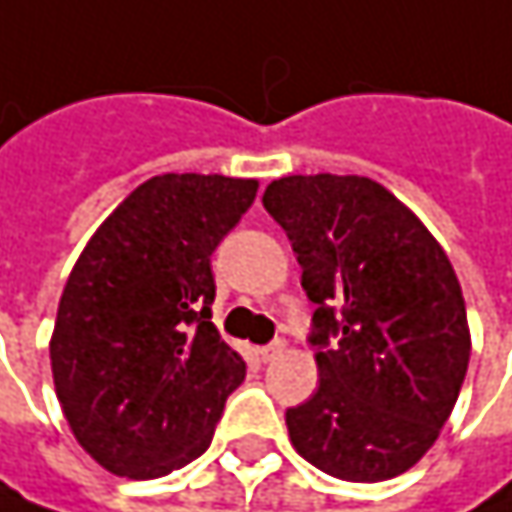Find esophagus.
Masks as SVG:
<instances>
[{
  "label": "esophagus",
  "instance_id": "esophagus-1",
  "mask_svg": "<svg viewBox=\"0 0 512 512\" xmlns=\"http://www.w3.org/2000/svg\"><path fill=\"white\" fill-rule=\"evenodd\" d=\"M282 352H285V341H274V344L259 349V358H262V361H276Z\"/></svg>",
  "mask_w": 512,
  "mask_h": 512
}]
</instances>
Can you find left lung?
I'll return each instance as SVG.
<instances>
[{
  "label": "left lung",
  "mask_w": 512,
  "mask_h": 512,
  "mask_svg": "<svg viewBox=\"0 0 512 512\" xmlns=\"http://www.w3.org/2000/svg\"><path fill=\"white\" fill-rule=\"evenodd\" d=\"M262 203L288 233L314 303L320 384L285 411L291 446L341 481L408 472L440 437L472 352L446 250L370 177L291 174Z\"/></svg>",
  "instance_id": "left-lung-1"
}]
</instances>
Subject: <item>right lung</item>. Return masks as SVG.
I'll use <instances>...</instances> for the list:
<instances>
[{
	"instance_id": "add662e5",
	"label": "right lung",
	"mask_w": 512,
	"mask_h": 512,
	"mask_svg": "<svg viewBox=\"0 0 512 512\" xmlns=\"http://www.w3.org/2000/svg\"><path fill=\"white\" fill-rule=\"evenodd\" d=\"M259 180L160 174L136 186L78 256L57 306L52 376L84 452L145 481L201 457L244 361L212 323L209 256Z\"/></svg>"
}]
</instances>
